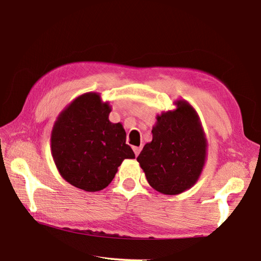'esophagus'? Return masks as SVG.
<instances>
[{
	"mask_svg": "<svg viewBox=\"0 0 261 261\" xmlns=\"http://www.w3.org/2000/svg\"><path fill=\"white\" fill-rule=\"evenodd\" d=\"M140 151H141V146H135L134 147V152H135V154H136V156H138L139 155V153H140Z\"/></svg>",
	"mask_w": 261,
	"mask_h": 261,
	"instance_id": "1",
	"label": "esophagus"
}]
</instances>
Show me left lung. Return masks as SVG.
Returning <instances> with one entry per match:
<instances>
[{"instance_id":"8db88e82","label":"left lung","mask_w":261,"mask_h":261,"mask_svg":"<svg viewBox=\"0 0 261 261\" xmlns=\"http://www.w3.org/2000/svg\"><path fill=\"white\" fill-rule=\"evenodd\" d=\"M176 109L158 115L153 139L137 158L151 187L163 194H178L193 187L206 160L207 140L199 116L185 100Z\"/></svg>"}]
</instances>
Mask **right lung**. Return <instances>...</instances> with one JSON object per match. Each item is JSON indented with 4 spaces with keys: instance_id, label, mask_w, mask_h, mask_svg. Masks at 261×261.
Here are the masks:
<instances>
[{
    "instance_id": "obj_1",
    "label": "right lung",
    "mask_w": 261,
    "mask_h": 261,
    "mask_svg": "<svg viewBox=\"0 0 261 261\" xmlns=\"http://www.w3.org/2000/svg\"><path fill=\"white\" fill-rule=\"evenodd\" d=\"M112 108L99 93H85L62 112L53 126L51 155L67 182L84 191L108 187L124 159H135L121 123L109 121Z\"/></svg>"
}]
</instances>
